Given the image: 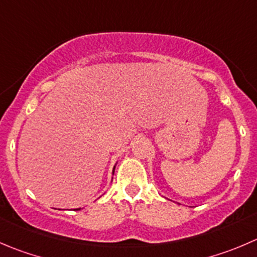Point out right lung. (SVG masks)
I'll use <instances>...</instances> for the list:
<instances>
[{"instance_id":"1","label":"right lung","mask_w":257,"mask_h":257,"mask_svg":"<svg viewBox=\"0 0 257 257\" xmlns=\"http://www.w3.org/2000/svg\"><path fill=\"white\" fill-rule=\"evenodd\" d=\"M114 168H115V167H114ZM113 173H114V171H113ZM79 210H80V208H79Z\"/></svg>"}]
</instances>
